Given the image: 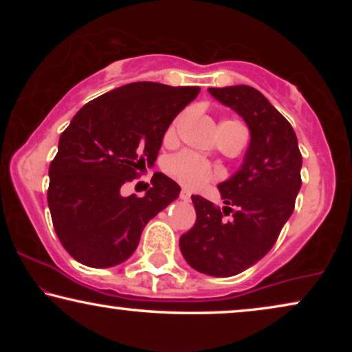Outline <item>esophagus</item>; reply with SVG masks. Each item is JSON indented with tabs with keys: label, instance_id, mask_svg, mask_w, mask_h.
Segmentation results:
<instances>
[{
	"label": "esophagus",
	"instance_id": "1",
	"mask_svg": "<svg viewBox=\"0 0 352 352\" xmlns=\"http://www.w3.org/2000/svg\"><path fill=\"white\" fill-rule=\"evenodd\" d=\"M179 197H181V199L184 200V201H189V200H190V192L187 190V189H182V190H181V194H179Z\"/></svg>",
	"mask_w": 352,
	"mask_h": 352
}]
</instances>
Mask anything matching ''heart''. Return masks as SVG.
Instances as JSON below:
<instances>
[{
  "mask_svg": "<svg viewBox=\"0 0 352 352\" xmlns=\"http://www.w3.org/2000/svg\"><path fill=\"white\" fill-rule=\"evenodd\" d=\"M177 123H179V120H176L170 129H168V138H175ZM224 133H242L247 136V128H245L243 123L235 122V120H226V122L219 124V134ZM168 171L182 186L189 187V189H201V187L221 177V171L218 168L211 166L208 162L201 160L200 157H197L192 152H179L173 155L168 160Z\"/></svg>",
  "mask_w": 352,
  "mask_h": 352,
  "instance_id": "heart-1",
  "label": "heart"
}]
</instances>
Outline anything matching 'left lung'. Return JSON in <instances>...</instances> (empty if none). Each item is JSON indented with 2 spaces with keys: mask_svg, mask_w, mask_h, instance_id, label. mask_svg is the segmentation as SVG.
<instances>
[{
  "mask_svg": "<svg viewBox=\"0 0 352 352\" xmlns=\"http://www.w3.org/2000/svg\"><path fill=\"white\" fill-rule=\"evenodd\" d=\"M208 91L245 120L252 139L242 168L218 186L224 208L192 195L197 219L181 235L179 248L195 271L230 277L258 263L277 242L295 210L302 157L292 124L258 89L237 85Z\"/></svg>",
  "mask_w": 352,
  "mask_h": 352,
  "instance_id": "1",
  "label": "left lung"
}]
</instances>
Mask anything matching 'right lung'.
Here are the masks:
<instances>
[{
  "instance_id": "right-lung-1",
  "label": "right lung",
  "mask_w": 352,
  "mask_h": 352,
  "mask_svg": "<svg viewBox=\"0 0 352 352\" xmlns=\"http://www.w3.org/2000/svg\"><path fill=\"white\" fill-rule=\"evenodd\" d=\"M200 93L199 86L138 81L81 107L60 134L50 165L52 226L72 258L89 267L126 261L146 224L181 187L155 173L144 197L120 189L152 166L173 120Z\"/></svg>"
}]
</instances>
